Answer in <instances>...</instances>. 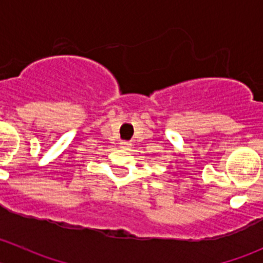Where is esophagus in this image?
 I'll list each match as a JSON object with an SVG mask.
<instances>
[{"label": "esophagus", "instance_id": "34e87169", "mask_svg": "<svg viewBox=\"0 0 263 263\" xmlns=\"http://www.w3.org/2000/svg\"><path fill=\"white\" fill-rule=\"evenodd\" d=\"M119 147H121L122 150H129V147H131V144H129L128 141H122L121 144H119Z\"/></svg>", "mask_w": 263, "mask_h": 263}]
</instances>
